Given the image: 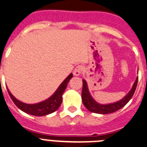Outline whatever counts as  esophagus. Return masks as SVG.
Wrapping results in <instances>:
<instances>
[{
	"mask_svg": "<svg viewBox=\"0 0 147 147\" xmlns=\"http://www.w3.org/2000/svg\"><path fill=\"white\" fill-rule=\"evenodd\" d=\"M82 70H83V67L81 66H78L77 67H75L73 71L74 75L75 76H79L82 73Z\"/></svg>",
	"mask_w": 147,
	"mask_h": 147,
	"instance_id": "esophagus-1",
	"label": "esophagus"
}]
</instances>
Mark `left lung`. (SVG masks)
Segmentation results:
<instances>
[{
  "instance_id": "8db88e82",
  "label": "left lung",
  "mask_w": 147,
  "mask_h": 147,
  "mask_svg": "<svg viewBox=\"0 0 147 147\" xmlns=\"http://www.w3.org/2000/svg\"><path fill=\"white\" fill-rule=\"evenodd\" d=\"M138 80V77H137L130 91L122 99L117 102H115L109 103V104H100L92 97L89 92V90H88L87 82L84 79H83L82 101H83V105L89 111L92 112V113H99V114H108V113L117 111L118 110L121 109V108L125 106L133 97L136 86H137Z\"/></svg>"
}]
</instances>
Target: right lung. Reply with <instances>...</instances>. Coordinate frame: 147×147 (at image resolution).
<instances>
[{"instance_id": "1", "label": "right lung", "mask_w": 147, "mask_h": 147, "mask_svg": "<svg viewBox=\"0 0 147 147\" xmlns=\"http://www.w3.org/2000/svg\"><path fill=\"white\" fill-rule=\"evenodd\" d=\"M72 76H73L72 73L69 74L66 78L65 80L61 83L56 91L53 93V94L51 95L49 98L44 101L40 102L35 103V104H27V103L20 101L13 96L8 87L6 88L8 90V93L12 101L21 111L26 113H28V114L33 115V116H46V115L55 112L59 108L62 102V95L67 88V83L70 80Z\"/></svg>"}]
</instances>
